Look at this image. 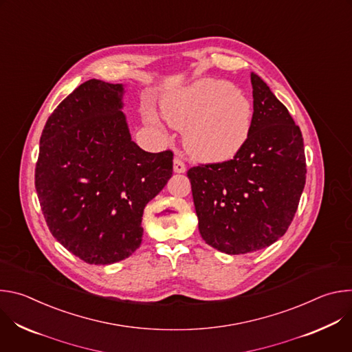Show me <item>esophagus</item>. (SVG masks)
<instances>
[{
	"mask_svg": "<svg viewBox=\"0 0 352 352\" xmlns=\"http://www.w3.org/2000/svg\"><path fill=\"white\" fill-rule=\"evenodd\" d=\"M186 171V167L184 164V162L179 159V157H175L174 159V173L177 174H182Z\"/></svg>",
	"mask_w": 352,
	"mask_h": 352,
	"instance_id": "obj_1",
	"label": "esophagus"
}]
</instances>
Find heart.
Listing matches in <instances>:
<instances>
[{"label":"heart","mask_w":352,"mask_h":352,"mask_svg":"<svg viewBox=\"0 0 352 352\" xmlns=\"http://www.w3.org/2000/svg\"><path fill=\"white\" fill-rule=\"evenodd\" d=\"M163 114L171 126L185 131L189 155L204 163L234 159L248 142L254 121L249 98L219 79H200L168 94ZM147 117L157 124L153 113Z\"/></svg>","instance_id":"b5f03b06"}]
</instances>
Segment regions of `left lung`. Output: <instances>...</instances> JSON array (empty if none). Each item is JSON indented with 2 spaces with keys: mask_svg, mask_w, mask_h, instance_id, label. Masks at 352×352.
<instances>
[{
  "mask_svg": "<svg viewBox=\"0 0 352 352\" xmlns=\"http://www.w3.org/2000/svg\"><path fill=\"white\" fill-rule=\"evenodd\" d=\"M252 129L230 162L188 171L199 232L228 255L274 243L288 230L307 178L302 133L287 107L256 74Z\"/></svg>",
  "mask_w": 352,
  "mask_h": 352,
  "instance_id": "obj_1",
  "label": "left lung"
}]
</instances>
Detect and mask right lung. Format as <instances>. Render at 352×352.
<instances>
[{
  "label": "right lung",
  "instance_id": "right-lung-1",
  "mask_svg": "<svg viewBox=\"0 0 352 352\" xmlns=\"http://www.w3.org/2000/svg\"><path fill=\"white\" fill-rule=\"evenodd\" d=\"M122 83L90 79L48 117L34 185L45 223L90 265L129 258L142 243L144 206L173 175V152L148 153L131 138Z\"/></svg>",
  "mask_w": 352,
  "mask_h": 352
}]
</instances>
